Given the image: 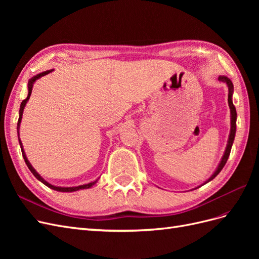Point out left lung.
Listing matches in <instances>:
<instances>
[{"instance_id": "left-lung-1", "label": "left lung", "mask_w": 259, "mask_h": 259, "mask_svg": "<svg viewBox=\"0 0 259 259\" xmlns=\"http://www.w3.org/2000/svg\"><path fill=\"white\" fill-rule=\"evenodd\" d=\"M218 81L221 82H224L227 84V86H228V105H229V108H230V133H229V138H228V142H227V146H226V150L224 152V155L223 158L221 160V162H219L218 166L216 167L215 171L213 173V175H211L206 182L203 184L205 185L207 184L208 182H210V180H213L219 173H221V170L224 168L225 164L227 163V160H228L229 155H230V151H231V147L233 145V140H234V137H236V131H237V110H236V107L233 106V103H232V95H233V84L231 82V80L229 79V77H227L225 75H219L218 76ZM201 185V186H203ZM199 186V187H201ZM198 187V188H199ZM194 189H197V188H194Z\"/></svg>"}]
</instances>
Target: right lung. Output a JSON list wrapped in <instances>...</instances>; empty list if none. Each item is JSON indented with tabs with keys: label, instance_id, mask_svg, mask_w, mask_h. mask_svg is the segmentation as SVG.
I'll return each instance as SVG.
<instances>
[{
	"label": "right lung",
	"instance_id": "right-lung-1",
	"mask_svg": "<svg viewBox=\"0 0 259 259\" xmlns=\"http://www.w3.org/2000/svg\"><path fill=\"white\" fill-rule=\"evenodd\" d=\"M52 71H54V69L48 70V71H44V72L38 73V74H36V75L31 77V79H30L29 82H28V96H27V98H26L25 100H22V103H21V105H20V109H19V119H18V123H17V134H18V140H19V145H20V148H21L22 156H23V159H25V162H26V164H27L28 168L31 170V173H32V174L35 176L36 179L40 180L41 183H43L45 186H48L49 188H51V189H53V190H56V191H59V192H73V191L82 190V189H89V188H92L94 185H95V184L98 182L99 178L96 179L95 182H92V183L85 184V185H81V186H76V187H58V186H54V185L50 184L49 182H46V180L34 169V167H33L32 165H31V163L29 162V160H28V158H27V155H26V153H25V150H23V146H22L21 140H20V138H19V128H20V123H21V119H22L23 109H25V107H26V105H27V103H28V100H29V98H30V96H31V93H32L33 84L36 82V80L40 79V77H42V76H44V75H46V74L51 73Z\"/></svg>",
	"mask_w": 259,
	"mask_h": 259
}]
</instances>
